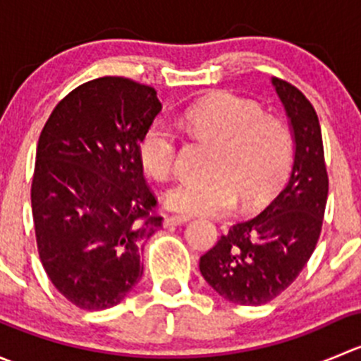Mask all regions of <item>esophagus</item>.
Returning a JSON list of instances; mask_svg holds the SVG:
<instances>
[{
    "label": "esophagus",
    "instance_id": "1",
    "mask_svg": "<svg viewBox=\"0 0 361 361\" xmlns=\"http://www.w3.org/2000/svg\"><path fill=\"white\" fill-rule=\"evenodd\" d=\"M185 221H188V216H185V214H171V216H167L166 220H164V227L181 225V224H185Z\"/></svg>",
    "mask_w": 361,
    "mask_h": 361
}]
</instances>
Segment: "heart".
<instances>
[{
  "label": "heart",
  "instance_id": "obj_1",
  "mask_svg": "<svg viewBox=\"0 0 361 361\" xmlns=\"http://www.w3.org/2000/svg\"><path fill=\"white\" fill-rule=\"evenodd\" d=\"M195 140L214 143L204 180L183 178L164 195L166 206L187 214H224L241 199L260 206L281 188L293 164V136L281 118L265 115L255 101L218 92L197 101L178 118ZM137 160L147 174L164 180L178 159V136L154 122L137 141Z\"/></svg>",
  "mask_w": 361,
  "mask_h": 361
}]
</instances>
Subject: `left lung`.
I'll list each match as a JSON object with an SVG mask.
<instances>
[{
    "label": "left lung",
    "mask_w": 361,
    "mask_h": 361,
    "mask_svg": "<svg viewBox=\"0 0 361 361\" xmlns=\"http://www.w3.org/2000/svg\"><path fill=\"white\" fill-rule=\"evenodd\" d=\"M272 85L293 130L288 183L260 214L232 225L199 262L211 288L241 305L267 304L297 279L322 234L329 197L322 127L314 108L292 83L272 78Z\"/></svg>",
    "instance_id": "1"
}]
</instances>
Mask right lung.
<instances>
[{"label": "right lung", "instance_id": "obj_1", "mask_svg": "<svg viewBox=\"0 0 361 361\" xmlns=\"http://www.w3.org/2000/svg\"><path fill=\"white\" fill-rule=\"evenodd\" d=\"M162 110L154 87L122 76L82 83L50 113L36 147L31 207L39 260L76 307L120 304L162 227L137 141Z\"/></svg>", "mask_w": 361, "mask_h": 361}]
</instances>
